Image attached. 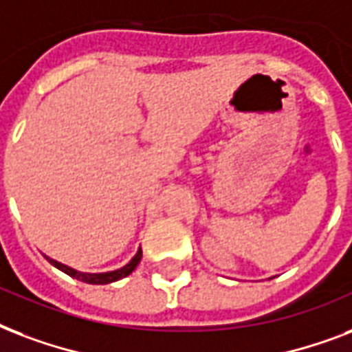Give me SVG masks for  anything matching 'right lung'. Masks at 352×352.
Here are the masks:
<instances>
[{"label": "right lung", "mask_w": 352, "mask_h": 352, "mask_svg": "<svg viewBox=\"0 0 352 352\" xmlns=\"http://www.w3.org/2000/svg\"><path fill=\"white\" fill-rule=\"evenodd\" d=\"M141 255H143V252L139 250V252L135 253V257H133L126 266H122V268L116 270V272H106V274H82V272H77V270H73L69 268V266H65V264L58 263V261H54V258L47 257V261L53 264L54 268H58L60 272H64V274H67L69 277H73V279L82 280V283H89V285H108V283H113V280H119L122 279V277H126V275L132 274L133 270H135V266L139 264V261H141Z\"/></svg>", "instance_id": "add662e5"}]
</instances>
